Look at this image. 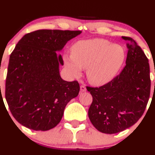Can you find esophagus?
<instances>
[{
  "label": "esophagus",
  "mask_w": 155,
  "mask_h": 155,
  "mask_svg": "<svg viewBox=\"0 0 155 155\" xmlns=\"http://www.w3.org/2000/svg\"><path fill=\"white\" fill-rule=\"evenodd\" d=\"M80 91H81V92H86V91H87V89H86L85 86H84V85L80 86Z\"/></svg>",
  "instance_id": "obj_1"
}]
</instances>
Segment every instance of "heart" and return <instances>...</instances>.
Listing matches in <instances>:
<instances>
[{
	"label": "heart",
	"mask_w": 155,
	"mask_h": 155,
	"mask_svg": "<svg viewBox=\"0 0 155 155\" xmlns=\"http://www.w3.org/2000/svg\"><path fill=\"white\" fill-rule=\"evenodd\" d=\"M126 52L120 45L103 39H93L76 42L71 55H64V61L73 76H79L81 68H87L89 82L102 86L114 79L124 64Z\"/></svg>",
	"instance_id": "heart-1"
}]
</instances>
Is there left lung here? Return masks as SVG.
<instances>
[{
  "label": "left lung",
  "mask_w": 155,
  "mask_h": 155,
  "mask_svg": "<svg viewBox=\"0 0 155 155\" xmlns=\"http://www.w3.org/2000/svg\"><path fill=\"white\" fill-rule=\"evenodd\" d=\"M126 66L118 76L100 87H87L93 100L88 115L93 126L105 134H116L133 126L143 115L150 94L149 61L131 37Z\"/></svg>",
  "instance_id": "left-lung-1"
}]
</instances>
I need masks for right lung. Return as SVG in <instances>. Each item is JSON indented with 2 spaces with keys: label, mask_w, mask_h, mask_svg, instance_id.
<instances>
[{
  "label": "right lung",
  "mask_w": 155,
  "mask_h": 155,
  "mask_svg": "<svg viewBox=\"0 0 155 155\" xmlns=\"http://www.w3.org/2000/svg\"><path fill=\"white\" fill-rule=\"evenodd\" d=\"M81 31L40 29L18 41L9 58L5 80V100L14 118L35 131L57 126L68 102L78 96L76 81L60 75L61 55L68 41Z\"/></svg>",
  "instance_id": "add662e5"
}]
</instances>
